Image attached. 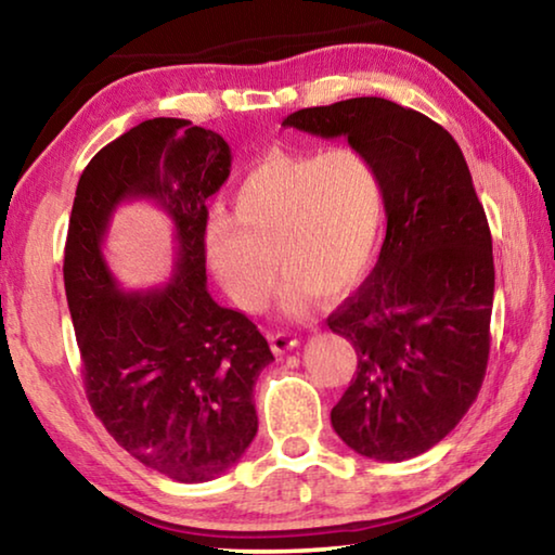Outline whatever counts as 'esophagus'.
Wrapping results in <instances>:
<instances>
[{"mask_svg": "<svg viewBox=\"0 0 555 555\" xmlns=\"http://www.w3.org/2000/svg\"><path fill=\"white\" fill-rule=\"evenodd\" d=\"M269 345L276 354H284L288 350H294V347L298 345V337L291 333H269Z\"/></svg>", "mask_w": 555, "mask_h": 555, "instance_id": "esophagus-1", "label": "esophagus"}]
</instances>
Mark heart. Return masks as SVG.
Returning <instances> with one entry per match:
<instances>
[{
  "label": "heart",
  "instance_id": "heart-1",
  "mask_svg": "<svg viewBox=\"0 0 555 555\" xmlns=\"http://www.w3.org/2000/svg\"><path fill=\"white\" fill-rule=\"evenodd\" d=\"M382 230L377 166L357 149H333L261 158L234 191V215H212L203 244L234 306L261 311L279 271L281 311L300 318L321 294L335 298L360 284Z\"/></svg>",
  "mask_w": 555,
  "mask_h": 555
}]
</instances>
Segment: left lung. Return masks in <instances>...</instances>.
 Segmentation results:
<instances>
[{
	"label": "left lung",
	"instance_id": "obj_1",
	"mask_svg": "<svg viewBox=\"0 0 555 555\" xmlns=\"http://www.w3.org/2000/svg\"><path fill=\"white\" fill-rule=\"evenodd\" d=\"M284 127L343 137L382 176L377 267L327 318L357 352L331 421L364 457H416L473 406L490 357L492 234L465 156L434 119L384 98L298 109Z\"/></svg>",
	"mask_w": 555,
	"mask_h": 555
}]
</instances>
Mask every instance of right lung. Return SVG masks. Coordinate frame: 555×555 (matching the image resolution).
I'll use <instances>...</instances> for the list:
<instances>
[{"mask_svg":"<svg viewBox=\"0 0 555 555\" xmlns=\"http://www.w3.org/2000/svg\"><path fill=\"white\" fill-rule=\"evenodd\" d=\"M230 166L218 131L146 119L86 166L65 242V296L92 411L131 457L188 485L222 475L255 440V384L274 360L257 325L205 286V201ZM125 199H154L175 222V276L164 287L121 292L101 255Z\"/></svg>","mask_w":555,"mask_h":555,"instance_id":"right-lung-1","label":"right lung"}]
</instances>
